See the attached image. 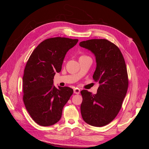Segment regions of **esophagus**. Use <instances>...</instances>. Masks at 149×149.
I'll return each mask as SVG.
<instances>
[{
    "instance_id": "obj_1",
    "label": "esophagus",
    "mask_w": 149,
    "mask_h": 149,
    "mask_svg": "<svg viewBox=\"0 0 149 149\" xmlns=\"http://www.w3.org/2000/svg\"><path fill=\"white\" fill-rule=\"evenodd\" d=\"M80 93V89L78 88H75L74 89V93L76 94H79Z\"/></svg>"
}]
</instances>
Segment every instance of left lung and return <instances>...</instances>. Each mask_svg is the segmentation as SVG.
Instances as JSON below:
<instances>
[{
  "label": "left lung",
  "instance_id": "obj_1",
  "mask_svg": "<svg viewBox=\"0 0 149 149\" xmlns=\"http://www.w3.org/2000/svg\"><path fill=\"white\" fill-rule=\"evenodd\" d=\"M96 57L93 79L100 86L96 94L87 90L81 91L83 102L81 113L84 122L95 126H104L118 115L128 88V76L123 54L115 44L106 39H91L79 43Z\"/></svg>",
  "mask_w": 149,
  "mask_h": 149
}]
</instances>
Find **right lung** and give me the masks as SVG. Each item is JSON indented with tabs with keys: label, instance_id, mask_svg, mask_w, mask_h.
<instances>
[{
	"label": "right lung",
	"instance_id": "add662e5",
	"mask_svg": "<svg viewBox=\"0 0 149 149\" xmlns=\"http://www.w3.org/2000/svg\"><path fill=\"white\" fill-rule=\"evenodd\" d=\"M78 39L48 38L36 47L26 63L23 76V100L31 118L42 126L56 124L63 108L73 94L69 87L53 85L56 73H60L66 53Z\"/></svg>",
	"mask_w": 149,
	"mask_h": 149
}]
</instances>
